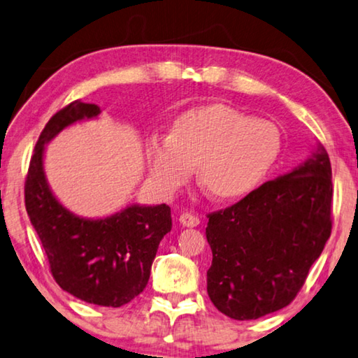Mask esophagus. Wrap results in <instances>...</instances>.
I'll use <instances>...</instances> for the list:
<instances>
[{
    "label": "esophagus",
    "instance_id": "1",
    "mask_svg": "<svg viewBox=\"0 0 358 358\" xmlns=\"http://www.w3.org/2000/svg\"><path fill=\"white\" fill-rule=\"evenodd\" d=\"M179 222L182 224L184 227H196V225H200V217L190 213H182L179 216Z\"/></svg>",
    "mask_w": 358,
    "mask_h": 358
}]
</instances>
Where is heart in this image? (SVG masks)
I'll list each match as a JSON object with an SVG mask.
<instances>
[{
	"instance_id": "1",
	"label": "heart",
	"mask_w": 358,
	"mask_h": 358,
	"mask_svg": "<svg viewBox=\"0 0 358 358\" xmlns=\"http://www.w3.org/2000/svg\"><path fill=\"white\" fill-rule=\"evenodd\" d=\"M280 152L277 126L222 103L192 108L174 120L169 136L145 141L148 174L158 192L174 194L196 166L200 184L217 201L240 200L255 192Z\"/></svg>"
}]
</instances>
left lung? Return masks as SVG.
Segmentation results:
<instances>
[{"label": "left lung", "instance_id": "1", "mask_svg": "<svg viewBox=\"0 0 358 358\" xmlns=\"http://www.w3.org/2000/svg\"><path fill=\"white\" fill-rule=\"evenodd\" d=\"M331 164L325 148L298 168L211 213L208 296L234 320H256L287 307L331 234Z\"/></svg>", "mask_w": 358, "mask_h": 358}]
</instances>
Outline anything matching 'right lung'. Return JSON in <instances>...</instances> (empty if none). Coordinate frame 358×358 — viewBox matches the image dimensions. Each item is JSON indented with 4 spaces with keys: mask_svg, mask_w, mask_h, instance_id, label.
I'll use <instances>...</instances> for the list:
<instances>
[{
    "mask_svg": "<svg viewBox=\"0 0 358 358\" xmlns=\"http://www.w3.org/2000/svg\"><path fill=\"white\" fill-rule=\"evenodd\" d=\"M99 115L96 103L75 101L49 120L30 160L25 208L59 287L90 304L122 307L147 287L158 245L173 227L171 208L129 205L101 219L76 216L52 194L43 166L60 131Z\"/></svg>",
    "mask_w": 358,
    "mask_h": 358,
    "instance_id": "1",
    "label": "right lung"
}]
</instances>
